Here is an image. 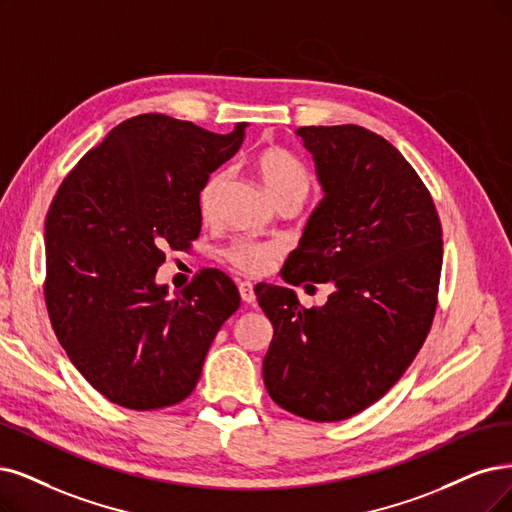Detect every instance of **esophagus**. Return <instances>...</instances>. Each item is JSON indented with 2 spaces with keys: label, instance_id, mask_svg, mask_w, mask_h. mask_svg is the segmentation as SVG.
Wrapping results in <instances>:
<instances>
[{
  "label": "esophagus",
  "instance_id": "1",
  "mask_svg": "<svg viewBox=\"0 0 512 512\" xmlns=\"http://www.w3.org/2000/svg\"><path fill=\"white\" fill-rule=\"evenodd\" d=\"M253 287L255 285H253V282H249V280H242L240 285H238L240 297H242V301H246V304H253V301H255V289Z\"/></svg>",
  "mask_w": 512,
  "mask_h": 512
}]
</instances>
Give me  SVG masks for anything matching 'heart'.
I'll list each match as a JSON object with an SVG mask.
<instances>
[{
	"label": "heart",
	"mask_w": 512,
	"mask_h": 512,
	"mask_svg": "<svg viewBox=\"0 0 512 512\" xmlns=\"http://www.w3.org/2000/svg\"><path fill=\"white\" fill-rule=\"evenodd\" d=\"M253 164L263 187H266V192L274 202H280L285 198H297V200L306 198L308 187H310L308 175L304 166H301L289 151L276 145L263 147L255 154ZM223 183H225L223 170H217V173L208 175V179L202 183L200 194H198V208L204 219H208L215 213V204ZM276 253H278L276 246L272 244L238 240L227 246L225 259L242 272H263L276 259Z\"/></svg>",
	"instance_id": "heart-1"
}]
</instances>
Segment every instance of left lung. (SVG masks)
Here are the masks:
<instances>
[{
  "instance_id": "1",
  "label": "left lung",
  "mask_w": 512,
  "mask_h": 512,
  "mask_svg": "<svg viewBox=\"0 0 512 512\" xmlns=\"http://www.w3.org/2000/svg\"><path fill=\"white\" fill-rule=\"evenodd\" d=\"M295 135L325 196L282 278L331 282L333 293L304 308L293 289L257 285L274 327L263 384L299 418L339 422L380 401L420 352L437 310L443 232L426 185L384 137L354 124Z\"/></svg>"
}]
</instances>
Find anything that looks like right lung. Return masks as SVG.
I'll use <instances>...</instances> for the list:
<instances>
[{"label":"right lung","instance_id":"1","mask_svg":"<svg viewBox=\"0 0 512 512\" xmlns=\"http://www.w3.org/2000/svg\"><path fill=\"white\" fill-rule=\"evenodd\" d=\"M246 124L215 135L143 113L107 132L61 183L46 217V306L84 380L126 409L177 405L196 388L208 348L240 308L234 282L202 270L168 299L164 251L198 238V194L230 160Z\"/></svg>","mask_w":512,"mask_h":512}]
</instances>
